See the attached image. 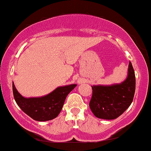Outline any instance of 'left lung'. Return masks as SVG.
<instances>
[{"mask_svg": "<svg viewBox=\"0 0 151 151\" xmlns=\"http://www.w3.org/2000/svg\"><path fill=\"white\" fill-rule=\"evenodd\" d=\"M89 106L98 118L112 120L119 117L131 104L135 90V76L131 63L124 82L112 86H92Z\"/></svg>", "mask_w": 151, "mask_h": 151, "instance_id": "obj_1", "label": "left lung"}]
</instances>
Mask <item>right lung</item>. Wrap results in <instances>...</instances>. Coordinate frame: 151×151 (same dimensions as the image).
Masks as SVG:
<instances>
[{
	"label": "right lung",
	"mask_w": 151,
	"mask_h": 151,
	"mask_svg": "<svg viewBox=\"0 0 151 151\" xmlns=\"http://www.w3.org/2000/svg\"><path fill=\"white\" fill-rule=\"evenodd\" d=\"M76 84L58 87L53 92L39 98L23 97L13 82L14 99L22 111L35 121H46L53 119L61 111L66 96Z\"/></svg>",
	"instance_id": "right-lung-1"
}]
</instances>
